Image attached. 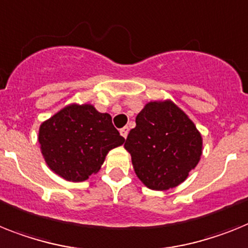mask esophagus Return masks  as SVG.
Here are the masks:
<instances>
[{
  "label": "esophagus",
  "instance_id": "esophagus-1",
  "mask_svg": "<svg viewBox=\"0 0 248 248\" xmlns=\"http://www.w3.org/2000/svg\"><path fill=\"white\" fill-rule=\"evenodd\" d=\"M120 132H121V135H122V136H124V139H126V137H127V135H128V127L121 128Z\"/></svg>",
  "mask_w": 248,
  "mask_h": 248
}]
</instances>
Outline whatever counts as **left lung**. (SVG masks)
<instances>
[{
	"label": "left lung",
	"mask_w": 248,
	"mask_h": 248,
	"mask_svg": "<svg viewBox=\"0 0 248 248\" xmlns=\"http://www.w3.org/2000/svg\"><path fill=\"white\" fill-rule=\"evenodd\" d=\"M124 147L147 188L166 190L188 178L202 155V136L171 102H150L137 114Z\"/></svg>",
	"instance_id": "1"
}]
</instances>
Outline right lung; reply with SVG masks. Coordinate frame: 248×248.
Returning <instances> with one entry per match:
<instances>
[{"label": "right lung", "mask_w": 248, "mask_h": 248, "mask_svg": "<svg viewBox=\"0 0 248 248\" xmlns=\"http://www.w3.org/2000/svg\"><path fill=\"white\" fill-rule=\"evenodd\" d=\"M45 161L69 182H83L101 169L107 153L124 142L108 113L72 105L45 121L39 131Z\"/></svg>", "instance_id": "obj_1"}]
</instances>
